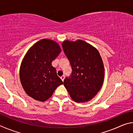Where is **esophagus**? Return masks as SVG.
<instances>
[{
  "label": "esophagus",
  "mask_w": 133,
  "mask_h": 133,
  "mask_svg": "<svg viewBox=\"0 0 133 133\" xmlns=\"http://www.w3.org/2000/svg\"><path fill=\"white\" fill-rule=\"evenodd\" d=\"M61 79H62V80L63 81V82L64 81V78H65V77H64V76H61Z\"/></svg>",
  "instance_id": "obj_1"
}]
</instances>
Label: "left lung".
Returning <instances> with one entry per match:
<instances>
[{"mask_svg": "<svg viewBox=\"0 0 133 133\" xmlns=\"http://www.w3.org/2000/svg\"><path fill=\"white\" fill-rule=\"evenodd\" d=\"M62 47L72 69L70 77L64 80V87L75 102H88L100 91L104 81V64L100 53L82 40H65Z\"/></svg>", "mask_w": 133, "mask_h": 133, "instance_id": "obj_1", "label": "left lung"}]
</instances>
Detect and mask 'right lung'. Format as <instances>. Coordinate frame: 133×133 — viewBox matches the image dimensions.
Listing matches in <instances>:
<instances>
[{
	"instance_id": "1",
	"label": "right lung",
	"mask_w": 133,
	"mask_h": 133,
	"mask_svg": "<svg viewBox=\"0 0 133 133\" xmlns=\"http://www.w3.org/2000/svg\"><path fill=\"white\" fill-rule=\"evenodd\" d=\"M61 51L57 43L44 39L36 43L26 54L20 68V79L24 91L31 98L45 102L63 83L51 65Z\"/></svg>"
}]
</instances>
